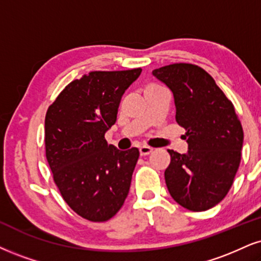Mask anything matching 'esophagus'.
I'll return each mask as SVG.
<instances>
[{
  "mask_svg": "<svg viewBox=\"0 0 261 261\" xmlns=\"http://www.w3.org/2000/svg\"><path fill=\"white\" fill-rule=\"evenodd\" d=\"M139 152H140V156H146V155H149V153L152 152V149H151V147H149V146L143 145V146L139 147Z\"/></svg>",
  "mask_w": 261,
  "mask_h": 261,
  "instance_id": "34e87169",
  "label": "esophagus"
}]
</instances>
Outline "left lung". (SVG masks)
<instances>
[{"mask_svg": "<svg viewBox=\"0 0 261 261\" xmlns=\"http://www.w3.org/2000/svg\"><path fill=\"white\" fill-rule=\"evenodd\" d=\"M152 75L173 93L175 120L186 130L188 152L168 150L169 194L189 211L213 208L229 192L241 162L243 129L232 102L213 77L192 64L167 65Z\"/></svg>", "mask_w": 261, "mask_h": 261, "instance_id": "1", "label": "left lung"}]
</instances>
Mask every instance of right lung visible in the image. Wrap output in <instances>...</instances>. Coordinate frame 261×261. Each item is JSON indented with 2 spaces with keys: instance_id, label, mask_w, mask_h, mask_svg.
<instances>
[{
  "instance_id": "obj_1",
  "label": "right lung",
  "mask_w": 261,
  "mask_h": 261,
  "mask_svg": "<svg viewBox=\"0 0 261 261\" xmlns=\"http://www.w3.org/2000/svg\"><path fill=\"white\" fill-rule=\"evenodd\" d=\"M140 73L89 72L69 83L47 110L48 165L63 198L87 220H109L129 192L139 150H118L105 134L117 120L122 95Z\"/></svg>"
}]
</instances>
